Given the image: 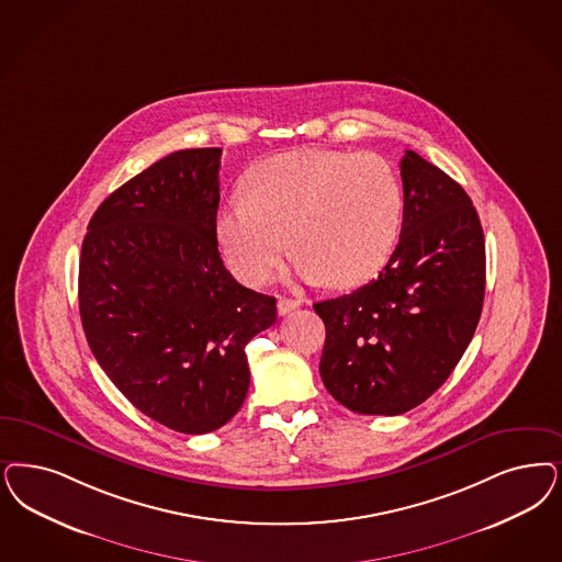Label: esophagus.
I'll return each mask as SVG.
<instances>
[{
	"label": "esophagus",
	"instance_id": "obj_1",
	"mask_svg": "<svg viewBox=\"0 0 562 562\" xmlns=\"http://www.w3.org/2000/svg\"><path fill=\"white\" fill-rule=\"evenodd\" d=\"M301 303L296 299H286V296H280L278 299V313L280 315H289L291 311L296 310Z\"/></svg>",
	"mask_w": 562,
	"mask_h": 562
}]
</instances>
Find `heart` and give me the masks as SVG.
Listing matches in <instances>:
<instances>
[{
    "instance_id": "obj_1",
    "label": "heart",
    "mask_w": 562,
    "mask_h": 562,
    "mask_svg": "<svg viewBox=\"0 0 562 562\" xmlns=\"http://www.w3.org/2000/svg\"><path fill=\"white\" fill-rule=\"evenodd\" d=\"M215 220L220 249L245 282L268 278L289 247L296 271L336 289L359 286L396 247L405 194L396 168L378 154L296 149L261 164Z\"/></svg>"
}]
</instances>
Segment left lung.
<instances>
[{"label":"left lung","instance_id":"1","mask_svg":"<svg viewBox=\"0 0 562 562\" xmlns=\"http://www.w3.org/2000/svg\"><path fill=\"white\" fill-rule=\"evenodd\" d=\"M405 212L386 268L359 291L315 303L329 394L361 415H401L445 384L484 305L485 243L463 187L422 155L401 159Z\"/></svg>","mask_w":562,"mask_h":562}]
</instances>
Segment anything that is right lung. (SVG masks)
Listing matches in <instances>:
<instances>
[{
    "mask_svg": "<svg viewBox=\"0 0 562 562\" xmlns=\"http://www.w3.org/2000/svg\"><path fill=\"white\" fill-rule=\"evenodd\" d=\"M222 149L176 151L110 194L78 266L87 342L143 415L180 434L228 424L249 392L245 347L276 299L245 289L217 251Z\"/></svg>",
    "mask_w": 562,
    "mask_h": 562,
    "instance_id": "1",
    "label": "right lung"
}]
</instances>
